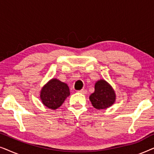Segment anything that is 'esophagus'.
<instances>
[{
  "label": "esophagus",
  "mask_w": 154,
  "mask_h": 154,
  "mask_svg": "<svg viewBox=\"0 0 154 154\" xmlns=\"http://www.w3.org/2000/svg\"><path fill=\"white\" fill-rule=\"evenodd\" d=\"M79 92H80V93H81V94H87V92H88V91L86 90H79Z\"/></svg>",
  "instance_id": "1"
}]
</instances>
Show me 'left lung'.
<instances>
[{"label": "left lung", "mask_w": 154, "mask_h": 154, "mask_svg": "<svg viewBox=\"0 0 154 154\" xmlns=\"http://www.w3.org/2000/svg\"><path fill=\"white\" fill-rule=\"evenodd\" d=\"M116 100L111 86L104 80L98 81L94 85V92L90 96L92 106L97 109H104L113 105Z\"/></svg>", "instance_id": "8db88e82"}]
</instances>
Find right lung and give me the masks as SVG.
Listing matches in <instances>:
<instances>
[{
    "label": "right lung",
    "mask_w": 154,
    "mask_h": 154,
    "mask_svg": "<svg viewBox=\"0 0 154 154\" xmlns=\"http://www.w3.org/2000/svg\"><path fill=\"white\" fill-rule=\"evenodd\" d=\"M69 88L66 83L56 79H52L41 92V99L43 104L48 108L56 109L63 104L69 96Z\"/></svg>",
    "instance_id": "right-lung-1"
}]
</instances>
